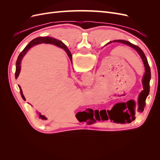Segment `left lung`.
Returning a JSON list of instances; mask_svg holds the SVG:
<instances>
[{
  "label": "left lung",
  "mask_w": 160,
  "mask_h": 160,
  "mask_svg": "<svg viewBox=\"0 0 160 160\" xmlns=\"http://www.w3.org/2000/svg\"><path fill=\"white\" fill-rule=\"evenodd\" d=\"M113 42H122L123 44L132 47L135 50H136L143 60L145 66V70H146V72H145L142 80L143 90L141 92V93H140L139 96L137 103L138 111L139 112H142L144 109L145 105H146V99L149 93V81L150 79H151V71H150V67L149 66L147 58L143 51L139 47L132 44V43H131L129 41L123 40H115ZM111 42V41L108 42V44H109ZM64 47H65L66 46L64 45ZM135 109H136V103L133 101L132 105H125V103L118 104L115 105L111 110H108L107 111L108 115L109 116V119L114 123H131L135 118Z\"/></svg>",
  "instance_id": "8db88e82"
}]
</instances>
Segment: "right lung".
<instances>
[{"mask_svg":"<svg viewBox=\"0 0 160 160\" xmlns=\"http://www.w3.org/2000/svg\"><path fill=\"white\" fill-rule=\"evenodd\" d=\"M40 43H50V44L55 45H57V46L61 48H62V49H63L66 51V52L67 53V55H68V56L69 57L71 61L72 62V55H71V52L69 51V50L67 49L66 47H64L65 45L61 41H59V40L56 39V38H52V37H37V38H35V39H33L32 41H31L29 43H28V45L25 48V49H23V51L20 53V55H18V59H17V62H16V72H15V78H16V79H17V77H18L19 73H20L21 62L22 57L25 56V55L26 54L27 52L28 51V50L31 47H32L34 45H36L37 44H40ZM18 88H19V89H20V92H21V96H22V98L24 100H25V97H24V95L22 94V91L21 87L18 85ZM39 118H41L43 120L47 119V118L45 117V116L41 115L40 113H39Z\"/></svg>","mask_w":160,"mask_h":160,"instance_id":"1","label":"right lung"}]
</instances>
